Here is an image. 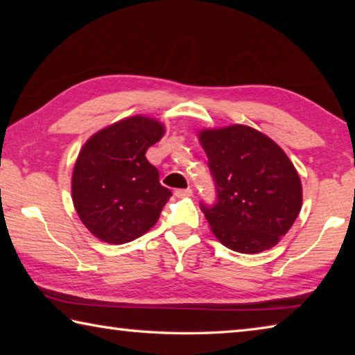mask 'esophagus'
<instances>
[{
    "mask_svg": "<svg viewBox=\"0 0 355 355\" xmlns=\"http://www.w3.org/2000/svg\"><path fill=\"white\" fill-rule=\"evenodd\" d=\"M175 196H177V197H191V196H192V189H191V188L177 189V191H175Z\"/></svg>",
    "mask_w": 355,
    "mask_h": 355,
    "instance_id": "34e87169",
    "label": "esophagus"
}]
</instances>
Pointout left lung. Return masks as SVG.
I'll return each mask as SVG.
<instances>
[{
  "mask_svg": "<svg viewBox=\"0 0 355 355\" xmlns=\"http://www.w3.org/2000/svg\"><path fill=\"white\" fill-rule=\"evenodd\" d=\"M218 200L202 205L214 236L239 254L269 250L302 208L296 167L271 137L248 125L199 131Z\"/></svg>",
  "mask_w": 355,
  "mask_h": 355,
  "instance_id": "1",
  "label": "left lung"
}]
</instances>
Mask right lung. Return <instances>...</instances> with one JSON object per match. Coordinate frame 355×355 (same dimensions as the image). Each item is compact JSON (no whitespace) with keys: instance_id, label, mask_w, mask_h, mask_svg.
<instances>
[{"instance_id":"right-lung-1","label":"right lung","mask_w":355,"mask_h":355,"mask_svg":"<svg viewBox=\"0 0 355 355\" xmlns=\"http://www.w3.org/2000/svg\"><path fill=\"white\" fill-rule=\"evenodd\" d=\"M164 123L131 116L107 125L81 147L71 173V200L84 227L100 241L125 244L147 233L172 192L146 158Z\"/></svg>"}]
</instances>
